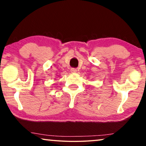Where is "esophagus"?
<instances>
[{"instance_id":"esophagus-1","label":"esophagus","mask_w":146,"mask_h":146,"mask_svg":"<svg viewBox=\"0 0 146 146\" xmlns=\"http://www.w3.org/2000/svg\"><path fill=\"white\" fill-rule=\"evenodd\" d=\"M70 71H71V72H73V73H74V72H76L77 70L76 69V68H71Z\"/></svg>"}]
</instances>
